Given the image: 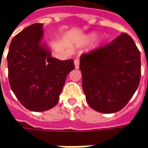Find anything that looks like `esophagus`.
<instances>
[{
	"label": "esophagus",
	"mask_w": 148,
	"mask_h": 148,
	"mask_svg": "<svg viewBox=\"0 0 148 148\" xmlns=\"http://www.w3.org/2000/svg\"><path fill=\"white\" fill-rule=\"evenodd\" d=\"M74 64H75L76 69H78L79 68V66H80V59L79 58H76L75 61H74Z\"/></svg>",
	"instance_id": "obj_1"
}]
</instances>
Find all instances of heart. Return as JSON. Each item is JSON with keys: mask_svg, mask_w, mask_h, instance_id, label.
<instances>
[{"mask_svg": "<svg viewBox=\"0 0 148 148\" xmlns=\"http://www.w3.org/2000/svg\"><path fill=\"white\" fill-rule=\"evenodd\" d=\"M95 37V34H89L87 35H84L81 38H79L77 41V43L78 45H82V44H85V43H88L89 42H90L92 39H94V38Z\"/></svg>", "mask_w": 148, "mask_h": 148, "instance_id": "obj_1", "label": "heart"}]
</instances>
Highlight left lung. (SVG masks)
Masks as SVG:
<instances>
[{
  "label": "left lung",
  "instance_id": "1",
  "mask_svg": "<svg viewBox=\"0 0 148 148\" xmlns=\"http://www.w3.org/2000/svg\"><path fill=\"white\" fill-rule=\"evenodd\" d=\"M80 69L88 105L99 113H115L139 86L140 52L133 38L123 33L107 45L82 54Z\"/></svg>",
  "mask_w": 148,
  "mask_h": 148
}]
</instances>
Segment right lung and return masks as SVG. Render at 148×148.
<instances>
[{"label":"right lung","mask_w":148,"mask_h":148,"mask_svg":"<svg viewBox=\"0 0 148 148\" xmlns=\"http://www.w3.org/2000/svg\"><path fill=\"white\" fill-rule=\"evenodd\" d=\"M43 24H34L15 35L7 54L10 88L21 105L36 112L53 108L59 100L73 60L53 58L41 41Z\"/></svg>","instance_id":"add662e5"}]
</instances>
